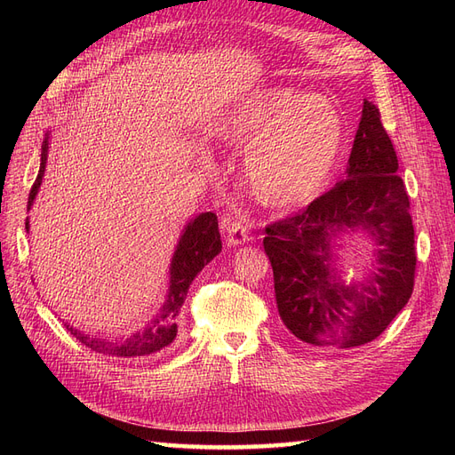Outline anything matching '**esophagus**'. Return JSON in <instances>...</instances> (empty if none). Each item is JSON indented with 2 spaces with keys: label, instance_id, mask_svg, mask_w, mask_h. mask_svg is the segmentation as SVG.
Instances as JSON below:
<instances>
[{
  "label": "esophagus",
  "instance_id": "esophagus-1",
  "mask_svg": "<svg viewBox=\"0 0 455 455\" xmlns=\"http://www.w3.org/2000/svg\"><path fill=\"white\" fill-rule=\"evenodd\" d=\"M224 226H226V243L228 246H239V244H244L246 241H249V229H246V226L243 222H239V220H233V218H228L224 220Z\"/></svg>",
  "mask_w": 455,
  "mask_h": 455
}]
</instances>
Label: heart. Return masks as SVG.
I'll list each match as a JSON object with an SVG mask.
<instances>
[{
  "mask_svg": "<svg viewBox=\"0 0 455 455\" xmlns=\"http://www.w3.org/2000/svg\"><path fill=\"white\" fill-rule=\"evenodd\" d=\"M214 139L243 146L251 194L273 209L313 201L332 176L343 148V119L324 94L264 87L243 94L211 127Z\"/></svg>",
  "mask_w": 455,
  "mask_h": 455,
  "instance_id": "obj_1",
  "label": "heart"
}]
</instances>
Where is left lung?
<instances>
[{
  "instance_id": "left-lung-1",
  "label": "left lung",
  "mask_w": 455,
  "mask_h": 455,
  "mask_svg": "<svg viewBox=\"0 0 455 455\" xmlns=\"http://www.w3.org/2000/svg\"><path fill=\"white\" fill-rule=\"evenodd\" d=\"M379 109L364 100L346 178L307 209L266 228L279 315L311 346L349 349L376 339L414 291L416 249L410 201ZM361 230L375 243L363 282L346 283L335 246Z\"/></svg>"
}]
</instances>
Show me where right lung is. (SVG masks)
<instances>
[{"label": "right lung", "instance_id": "1", "mask_svg": "<svg viewBox=\"0 0 455 455\" xmlns=\"http://www.w3.org/2000/svg\"><path fill=\"white\" fill-rule=\"evenodd\" d=\"M49 132L45 134V140L41 144V163L36 182L32 186L30 197H28V211L32 209L34 199L37 197V191L44 180L45 164H47V151H49ZM26 231H30V220L26 218ZM222 252V239H220L218 231V218L214 212H201L194 220L186 224L180 239L174 249L171 267H169V292L164 298V304L154 319L148 321V324L140 330H136L131 336L123 338H100L85 334L84 330H77L70 323H64V326L70 330V334L79 339L84 346L91 347L92 351H99L109 356H148L154 355L174 341L178 334V326L174 319L180 313L184 306V299L188 296L189 284L194 283L197 273L209 264V261Z\"/></svg>", "mask_w": 455, "mask_h": 455}]
</instances>
